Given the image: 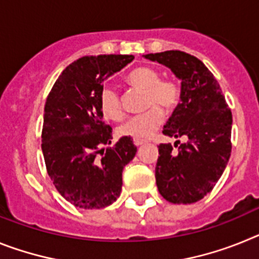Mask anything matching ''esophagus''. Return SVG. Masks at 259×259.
Returning a JSON list of instances; mask_svg holds the SVG:
<instances>
[{
  "mask_svg": "<svg viewBox=\"0 0 259 259\" xmlns=\"http://www.w3.org/2000/svg\"><path fill=\"white\" fill-rule=\"evenodd\" d=\"M134 143H136V146H142L145 145L146 141H143V139H134Z\"/></svg>",
  "mask_w": 259,
  "mask_h": 259,
  "instance_id": "esophagus-1",
  "label": "esophagus"
}]
</instances>
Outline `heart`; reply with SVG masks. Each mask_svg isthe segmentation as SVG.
<instances>
[{
	"label": "heart",
	"mask_w": 259,
	"mask_h": 259,
	"mask_svg": "<svg viewBox=\"0 0 259 259\" xmlns=\"http://www.w3.org/2000/svg\"><path fill=\"white\" fill-rule=\"evenodd\" d=\"M127 82L133 86L145 90V107H150L142 113L134 114L118 127L123 137L145 139L151 137L164 121L161 108L170 111L180 100V87L169 78H160L159 71L148 66H141L130 71ZM99 104L104 117L109 120H120L123 108L120 95L112 87H103L99 95Z\"/></svg>",
	"instance_id": "1"
}]
</instances>
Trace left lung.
Listing matches in <instances>:
<instances>
[{
	"mask_svg": "<svg viewBox=\"0 0 259 259\" xmlns=\"http://www.w3.org/2000/svg\"><path fill=\"white\" fill-rule=\"evenodd\" d=\"M145 57L168 66L181 79L180 103L163 134L188 138L175 143L176 151L170 143L159 145L157 189L168 202L194 203L212 190L226 169L232 148V112L217 78L197 57L181 51Z\"/></svg>",
	"mask_w": 259,
	"mask_h": 259,
	"instance_id": "left-lung-1",
	"label": "left lung"
}]
</instances>
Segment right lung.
<instances>
[{
  "label": "right lung",
  "instance_id": "1",
  "mask_svg": "<svg viewBox=\"0 0 259 259\" xmlns=\"http://www.w3.org/2000/svg\"><path fill=\"white\" fill-rule=\"evenodd\" d=\"M134 60L132 55L84 56L58 76L44 107L41 150L57 192L76 207L103 208L116 201L122 169L136 156L130 137L111 145L112 127L103 121V82Z\"/></svg>",
  "mask_w": 259,
  "mask_h": 259
}]
</instances>
